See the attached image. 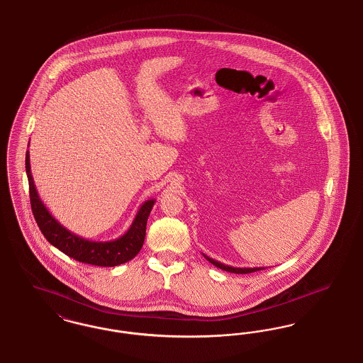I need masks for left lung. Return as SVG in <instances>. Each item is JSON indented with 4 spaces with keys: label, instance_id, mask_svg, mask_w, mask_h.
Returning a JSON list of instances; mask_svg holds the SVG:
<instances>
[{
    "label": "left lung",
    "instance_id": "8db88e82",
    "mask_svg": "<svg viewBox=\"0 0 363 363\" xmlns=\"http://www.w3.org/2000/svg\"><path fill=\"white\" fill-rule=\"evenodd\" d=\"M203 257L209 261L210 264H213L214 267H220V269H223V270H225V272H230V273H238V274H245V273H252V272H257V270H262V269H265V267H229V265H224V264H221V262H218V261H216V259H213V258H210L208 255H205L203 254Z\"/></svg>",
    "mask_w": 363,
    "mask_h": 363
}]
</instances>
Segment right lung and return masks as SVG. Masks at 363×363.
I'll list each match as a JSON object with an SVG mask.
<instances>
[{"instance_id": "obj_1", "label": "right lung", "mask_w": 363, "mask_h": 363, "mask_svg": "<svg viewBox=\"0 0 363 363\" xmlns=\"http://www.w3.org/2000/svg\"><path fill=\"white\" fill-rule=\"evenodd\" d=\"M26 172L28 177L30 201L35 221L46 240L55 247H57L60 251H62L64 254L79 262L108 267L125 264L131 261L140 251L146 236L147 218L153 209L155 199H149L143 202V205L139 208L135 216L131 227L123 236L117 238L115 240L94 242L75 235L69 229L62 227L52 216V213L46 209V206L39 198L38 191L34 184L28 152L26 153Z\"/></svg>"}]
</instances>
